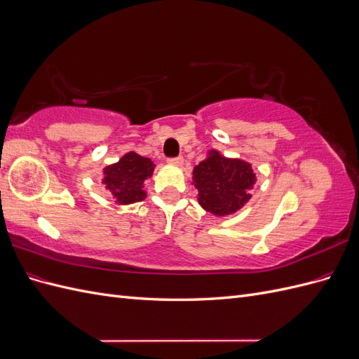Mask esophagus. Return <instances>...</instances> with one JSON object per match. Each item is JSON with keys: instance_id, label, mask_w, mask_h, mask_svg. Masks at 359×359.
<instances>
[{"instance_id": "34e87169", "label": "esophagus", "mask_w": 359, "mask_h": 359, "mask_svg": "<svg viewBox=\"0 0 359 359\" xmlns=\"http://www.w3.org/2000/svg\"><path fill=\"white\" fill-rule=\"evenodd\" d=\"M168 161H169V165H173V166H181V165H182V161H184V158L180 156V157H172V158H168Z\"/></svg>"}]
</instances>
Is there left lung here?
I'll use <instances>...</instances> for the list:
<instances>
[{
	"label": "left lung",
	"instance_id": "left-lung-1",
	"mask_svg": "<svg viewBox=\"0 0 359 359\" xmlns=\"http://www.w3.org/2000/svg\"><path fill=\"white\" fill-rule=\"evenodd\" d=\"M255 182L256 175L250 163L226 158L214 149L193 169L199 205L214 215L223 217L241 210L252 198L250 190Z\"/></svg>",
	"mask_w": 359,
	"mask_h": 359
}]
</instances>
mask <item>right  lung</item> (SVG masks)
I'll return each instance as SVG.
<instances>
[{
  "label": "right lung",
  "mask_w": 359,
  "mask_h": 359,
  "mask_svg": "<svg viewBox=\"0 0 359 359\" xmlns=\"http://www.w3.org/2000/svg\"><path fill=\"white\" fill-rule=\"evenodd\" d=\"M153 170L154 163L151 158L130 151L118 163L103 169V184L119 205L140 202L147 198L144 182L153 175Z\"/></svg>",
  "instance_id": "right-lung-1"
}]
</instances>
